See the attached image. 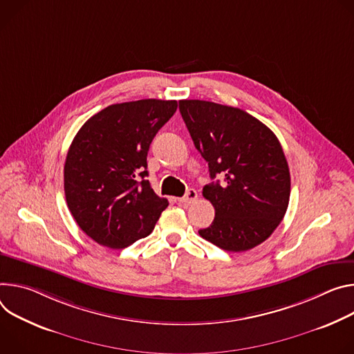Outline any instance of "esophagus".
<instances>
[{
  "instance_id": "obj_1",
  "label": "esophagus",
  "mask_w": 354,
  "mask_h": 354,
  "mask_svg": "<svg viewBox=\"0 0 354 354\" xmlns=\"http://www.w3.org/2000/svg\"><path fill=\"white\" fill-rule=\"evenodd\" d=\"M195 200H197V191H195L194 188H189V189L185 192L184 197L178 198V203H180V204H189V203H192V201H195Z\"/></svg>"
}]
</instances>
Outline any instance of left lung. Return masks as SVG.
Masks as SVG:
<instances>
[{
  "label": "left lung",
  "instance_id": "1",
  "mask_svg": "<svg viewBox=\"0 0 354 354\" xmlns=\"http://www.w3.org/2000/svg\"><path fill=\"white\" fill-rule=\"evenodd\" d=\"M178 104L211 178L223 177L203 189L215 218L198 233L227 252L256 248L280 225L290 201V169L277 136L239 108L201 100Z\"/></svg>",
  "mask_w": 354,
  "mask_h": 354
}]
</instances>
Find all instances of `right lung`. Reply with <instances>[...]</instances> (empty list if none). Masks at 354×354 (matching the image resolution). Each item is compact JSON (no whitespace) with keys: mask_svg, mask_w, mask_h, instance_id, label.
Wrapping results in <instances>:
<instances>
[{"mask_svg":"<svg viewBox=\"0 0 354 354\" xmlns=\"http://www.w3.org/2000/svg\"><path fill=\"white\" fill-rule=\"evenodd\" d=\"M177 101L139 100L113 104L74 136L64 163L67 207L97 243L124 249L151 233L169 201L147 177V151Z\"/></svg>","mask_w":354,"mask_h":354,"instance_id":"add662e5","label":"right lung"}]
</instances>
